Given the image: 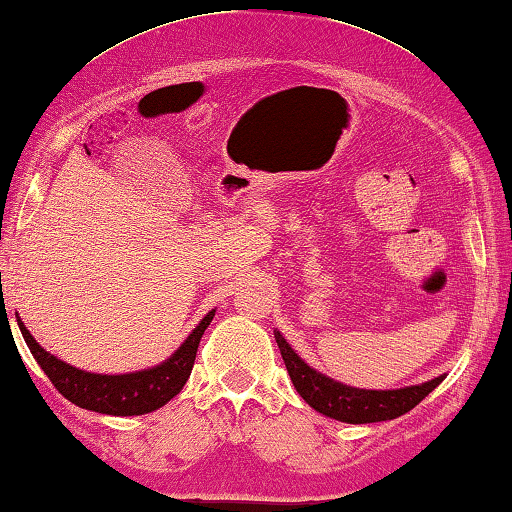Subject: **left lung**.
<instances>
[{"mask_svg":"<svg viewBox=\"0 0 512 512\" xmlns=\"http://www.w3.org/2000/svg\"><path fill=\"white\" fill-rule=\"evenodd\" d=\"M274 337L281 348L285 369H288L290 380L294 389L299 391V396L319 414L342 420V423L364 425L398 418L414 409L420 400L427 398L445 380V375H438V378L423 384L384 391L348 387V384L328 378V375L319 373L303 362L297 351L285 342L279 330H274Z\"/></svg>","mask_w":512,"mask_h":512,"instance_id":"8db88e82","label":"left lung"}]
</instances>
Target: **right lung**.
Wrapping results in <instances>:
<instances>
[{
    "label": "right lung",
    "instance_id": "obj_1",
    "mask_svg": "<svg viewBox=\"0 0 512 512\" xmlns=\"http://www.w3.org/2000/svg\"><path fill=\"white\" fill-rule=\"evenodd\" d=\"M213 315L215 310L206 312V317L193 328V333L184 339L182 346L168 360L150 366V369L119 375L80 371L76 366L44 351L26 330L20 317H17V326H20L24 342L31 348L40 369L47 373L53 387L69 402L107 416H141L164 407L168 400H173L182 391L188 375L193 371L197 344H200L204 330L213 321Z\"/></svg>",
    "mask_w": 512,
    "mask_h": 512
}]
</instances>
